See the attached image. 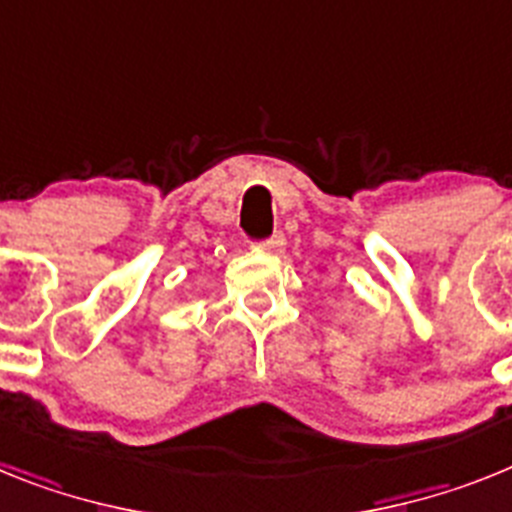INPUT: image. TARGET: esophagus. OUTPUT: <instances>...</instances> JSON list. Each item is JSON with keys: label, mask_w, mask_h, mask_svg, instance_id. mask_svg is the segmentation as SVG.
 Listing matches in <instances>:
<instances>
[{"label": "esophagus", "mask_w": 512, "mask_h": 512, "mask_svg": "<svg viewBox=\"0 0 512 512\" xmlns=\"http://www.w3.org/2000/svg\"><path fill=\"white\" fill-rule=\"evenodd\" d=\"M260 250L270 252V255H283V250H286V237H283L281 231H275L273 237L260 242Z\"/></svg>", "instance_id": "obj_1"}]
</instances>
